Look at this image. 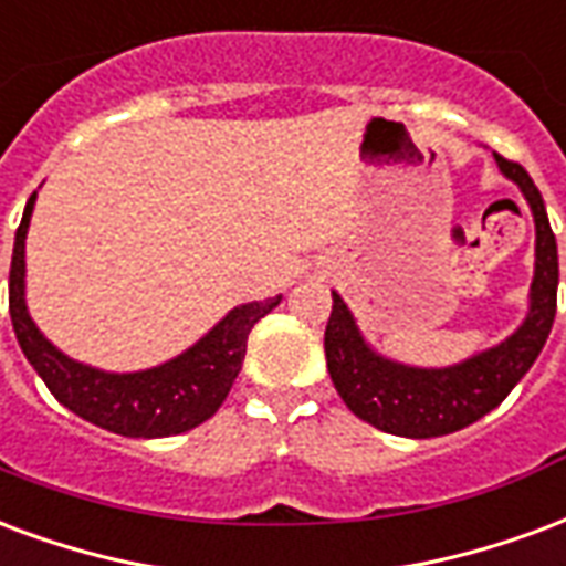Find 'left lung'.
I'll list each match as a JSON object with an SVG mask.
<instances>
[{
  "mask_svg": "<svg viewBox=\"0 0 566 566\" xmlns=\"http://www.w3.org/2000/svg\"><path fill=\"white\" fill-rule=\"evenodd\" d=\"M495 165L516 182L534 216V279L528 315L497 345L441 368L408 366L368 345L357 317L333 291V315L324 333L326 368L338 396L359 420L399 438H441L471 426L510 396L546 345L558 303V242L546 203L528 170L497 153Z\"/></svg>",
  "mask_w": 566,
  "mask_h": 566,
  "instance_id": "1",
  "label": "left lung"
}]
</instances>
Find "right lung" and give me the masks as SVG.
<instances>
[{
	"instance_id": "right-lung-1",
	"label": "right lung",
	"mask_w": 566,
	"mask_h": 566,
	"mask_svg": "<svg viewBox=\"0 0 566 566\" xmlns=\"http://www.w3.org/2000/svg\"><path fill=\"white\" fill-rule=\"evenodd\" d=\"M35 198L38 191L29 198L23 221L17 228L8 305L20 350L27 354L56 401L92 426H102L123 438H170L209 420L221 408V401L228 399L230 387L240 375L251 326L270 315L282 303V296L230 308L207 336H200L195 345L161 366L140 371H104L86 366L81 359L62 354L29 315L27 233Z\"/></svg>"
}]
</instances>
